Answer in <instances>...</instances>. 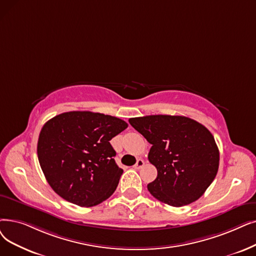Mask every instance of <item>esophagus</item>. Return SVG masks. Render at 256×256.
<instances>
[{
	"mask_svg": "<svg viewBox=\"0 0 256 256\" xmlns=\"http://www.w3.org/2000/svg\"><path fill=\"white\" fill-rule=\"evenodd\" d=\"M143 165H144V161H143L142 159H138V160H137V162H136V164L134 165V168H136V170H140Z\"/></svg>",
	"mask_w": 256,
	"mask_h": 256,
	"instance_id": "esophagus-1",
	"label": "esophagus"
}]
</instances>
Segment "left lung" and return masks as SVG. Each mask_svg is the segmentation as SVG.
I'll return each mask as SVG.
<instances>
[{"label":"left lung","instance_id":"8db88e82","mask_svg":"<svg viewBox=\"0 0 256 256\" xmlns=\"http://www.w3.org/2000/svg\"><path fill=\"white\" fill-rule=\"evenodd\" d=\"M128 122L152 144L148 161L158 176L148 185V192L174 207L201 198L218 170L220 152L212 134L185 116L150 115Z\"/></svg>","mask_w":256,"mask_h":256}]
</instances>
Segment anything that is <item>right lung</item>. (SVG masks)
I'll return each mask as SVG.
<instances>
[{
	"instance_id": "right-lung-1",
	"label": "right lung",
	"mask_w": 256,
	"mask_h": 256,
	"mask_svg": "<svg viewBox=\"0 0 256 256\" xmlns=\"http://www.w3.org/2000/svg\"><path fill=\"white\" fill-rule=\"evenodd\" d=\"M128 128L117 117L73 110L44 124L38 141L42 170L52 190L66 201L91 207L116 190L124 172L110 140Z\"/></svg>"
}]
</instances>
